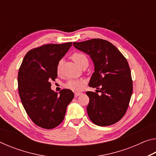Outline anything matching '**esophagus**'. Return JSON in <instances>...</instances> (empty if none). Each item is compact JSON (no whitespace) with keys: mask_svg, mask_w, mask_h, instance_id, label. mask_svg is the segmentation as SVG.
Instances as JSON below:
<instances>
[{"mask_svg":"<svg viewBox=\"0 0 156 156\" xmlns=\"http://www.w3.org/2000/svg\"><path fill=\"white\" fill-rule=\"evenodd\" d=\"M83 93H80V92H76V93L74 94H75V97H78V96H80V95H81Z\"/></svg>","mask_w":156,"mask_h":156,"instance_id":"obj_1","label":"esophagus"}]
</instances>
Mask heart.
I'll use <instances>...</instances> for the list:
<instances>
[{
    "mask_svg": "<svg viewBox=\"0 0 156 156\" xmlns=\"http://www.w3.org/2000/svg\"><path fill=\"white\" fill-rule=\"evenodd\" d=\"M72 58L73 60V61H74L76 64H78L79 66H80V67L83 65V63L85 62H88L87 57L86 56V55H84L81 52L73 53L72 55ZM62 64V60H60V61L58 62L56 66V72L58 74H59L60 72H61ZM84 83H85V82L83 80H81V79H70V80H69L67 83L65 84V87L66 88L71 89V90L72 91H78L83 89Z\"/></svg>",
    "mask_w": 156,
    "mask_h": 156,
    "instance_id": "b5f03b06",
    "label": "heart"
}]
</instances>
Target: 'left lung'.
Listing matches in <instances>:
<instances>
[{
	"mask_svg": "<svg viewBox=\"0 0 156 156\" xmlns=\"http://www.w3.org/2000/svg\"><path fill=\"white\" fill-rule=\"evenodd\" d=\"M76 49L89 55L94 71L89 86L99 90L87 91V110L90 120L98 126L118 122L128 109L133 92L131 70L125 57L110 42L100 38L73 43ZM101 95L99 96L97 91Z\"/></svg>",
	"mask_w": 156,
	"mask_h": 156,
	"instance_id": "left-lung-1",
	"label": "left lung"
}]
</instances>
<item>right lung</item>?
<instances>
[{"instance_id":"obj_1","label":"right lung","mask_w":156,"mask_h":156,"mask_svg":"<svg viewBox=\"0 0 156 156\" xmlns=\"http://www.w3.org/2000/svg\"><path fill=\"white\" fill-rule=\"evenodd\" d=\"M72 43L47 44L29 51L18 73L21 102L29 117L40 127L51 129L64 120L67 105L74 95L67 89L60 95L51 89V80L57 78L56 66Z\"/></svg>"}]
</instances>
